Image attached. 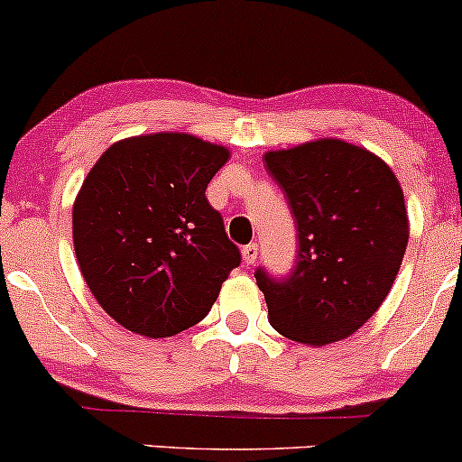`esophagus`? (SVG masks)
<instances>
[{"instance_id": "obj_1", "label": "esophagus", "mask_w": 462, "mask_h": 462, "mask_svg": "<svg viewBox=\"0 0 462 462\" xmlns=\"http://www.w3.org/2000/svg\"><path fill=\"white\" fill-rule=\"evenodd\" d=\"M243 261L247 264H254L258 261V245L256 243H249V245L243 247Z\"/></svg>"}]
</instances>
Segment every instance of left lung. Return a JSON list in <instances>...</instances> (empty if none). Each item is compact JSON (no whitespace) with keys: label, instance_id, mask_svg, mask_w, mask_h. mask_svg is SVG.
Here are the masks:
<instances>
[{"label":"left lung","instance_id":"obj_1","mask_svg":"<svg viewBox=\"0 0 462 462\" xmlns=\"http://www.w3.org/2000/svg\"><path fill=\"white\" fill-rule=\"evenodd\" d=\"M298 221V263L286 280L256 272L273 330L304 346L343 341L389 295L408 245L404 190L374 152L343 139L264 153Z\"/></svg>","mask_w":462,"mask_h":462}]
</instances>
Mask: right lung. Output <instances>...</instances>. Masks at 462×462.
<instances>
[{
    "label": "right lung",
    "instance_id": "1",
    "mask_svg": "<svg viewBox=\"0 0 462 462\" xmlns=\"http://www.w3.org/2000/svg\"><path fill=\"white\" fill-rule=\"evenodd\" d=\"M230 150L189 132L113 143L73 199V249L93 298L125 330L164 338L208 315L241 263L206 187Z\"/></svg>",
    "mask_w": 462,
    "mask_h": 462
}]
</instances>
